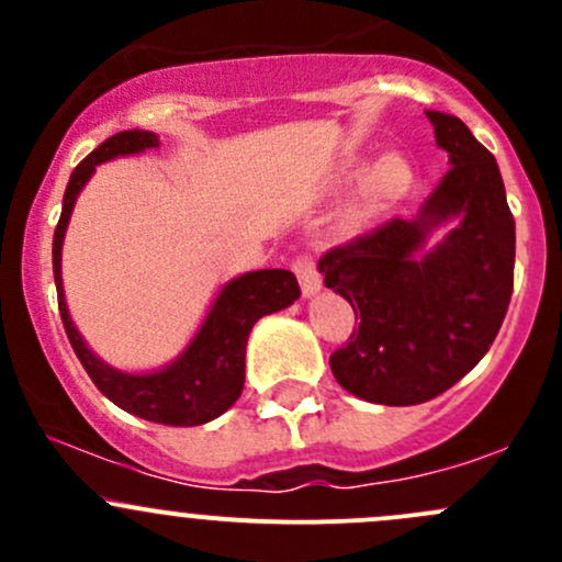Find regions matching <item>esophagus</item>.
<instances>
[{
  "label": "esophagus",
  "instance_id": "1",
  "mask_svg": "<svg viewBox=\"0 0 562 562\" xmlns=\"http://www.w3.org/2000/svg\"><path fill=\"white\" fill-rule=\"evenodd\" d=\"M293 271H296L299 282H302L304 296H315V293L323 288V277L321 271H317L315 258L310 252H299L296 258H293Z\"/></svg>",
  "mask_w": 562,
  "mask_h": 562
}]
</instances>
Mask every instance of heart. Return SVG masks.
Segmentation results:
<instances>
[{
  "mask_svg": "<svg viewBox=\"0 0 562 562\" xmlns=\"http://www.w3.org/2000/svg\"><path fill=\"white\" fill-rule=\"evenodd\" d=\"M411 166L405 157L389 155L375 162L370 173L364 176L359 190V203L364 212H381V209L391 206L396 198H402L411 187Z\"/></svg>",
  "mask_w": 562,
  "mask_h": 562,
  "instance_id": "1",
  "label": "heart"
}]
</instances>
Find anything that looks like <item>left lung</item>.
<instances>
[{
	"label": "left lung",
	"mask_w": 562,
	"mask_h": 562,
	"mask_svg": "<svg viewBox=\"0 0 562 562\" xmlns=\"http://www.w3.org/2000/svg\"><path fill=\"white\" fill-rule=\"evenodd\" d=\"M427 116L451 168L422 214L317 260L359 321L328 364L339 386L378 405H422L462 381L495 342L514 291L517 231L501 168L462 119ZM454 216L447 241L418 256L428 231Z\"/></svg>",
	"instance_id": "8db88e82"
}]
</instances>
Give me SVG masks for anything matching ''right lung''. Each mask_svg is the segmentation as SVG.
Here are the masks:
<instances>
[{
	"label": "right lung",
	"instance_id": "add662e5",
	"mask_svg": "<svg viewBox=\"0 0 562 562\" xmlns=\"http://www.w3.org/2000/svg\"><path fill=\"white\" fill-rule=\"evenodd\" d=\"M151 146H157V135L151 133H140V130L116 133L105 144H100L92 155L83 157L76 171L70 173L61 217L54 231L56 296H59V315L65 323L67 339L76 350L78 361L89 372L94 386L103 391L113 405L146 418V422L166 424V427H195V424H206L223 416L239 400L241 389H245V350L249 331L263 315L285 310L288 304L296 302L302 296V288H299L296 277L285 269L249 271L223 288L198 337L168 370L155 372V375H124V372L103 364L87 348L67 315L65 291H61V239H65V228L70 223L72 203L89 176L94 173V166L119 155L151 149Z\"/></svg>",
	"mask_w": 562,
	"mask_h": 562
}]
</instances>
